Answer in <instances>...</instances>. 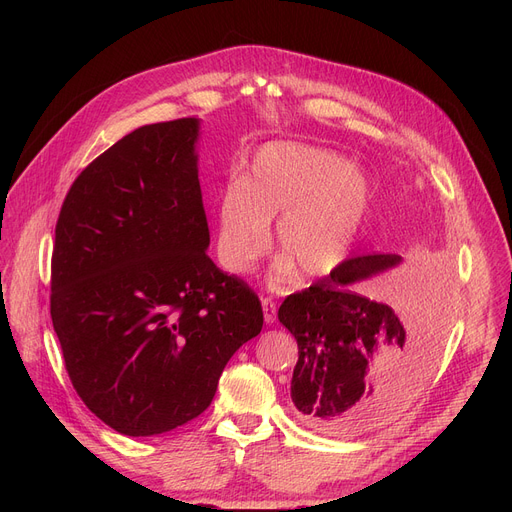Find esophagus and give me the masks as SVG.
<instances>
[{
  "instance_id": "obj_1",
  "label": "esophagus",
  "mask_w": 512,
  "mask_h": 512,
  "mask_svg": "<svg viewBox=\"0 0 512 512\" xmlns=\"http://www.w3.org/2000/svg\"><path fill=\"white\" fill-rule=\"evenodd\" d=\"M261 307H263V319H265V324H274L276 321V303L272 301V299H263L261 301Z\"/></svg>"
}]
</instances>
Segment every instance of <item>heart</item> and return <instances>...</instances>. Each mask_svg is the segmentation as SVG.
Wrapping results in <instances>:
<instances>
[{"instance_id":"obj_1","label":"heart","mask_w":512,"mask_h":512,"mask_svg":"<svg viewBox=\"0 0 512 512\" xmlns=\"http://www.w3.org/2000/svg\"><path fill=\"white\" fill-rule=\"evenodd\" d=\"M371 207L365 174L336 153L276 143L263 147L245 176L218 195L215 253L230 274H247L276 240L286 253L274 280L334 276L353 257Z\"/></svg>"}]
</instances>
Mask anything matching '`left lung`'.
<instances>
[{"label":"left lung","mask_w":512,"mask_h":512,"mask_svg":"<svg viewBox=\"0 0 512 512\" xmlns=\"http://www.w3.org/2000/svg\"><path fill=\"white\" fill-rule=\"evenodd\" d=\"M400 263L394 253L353 257L278 309L299 344L290 398L299 419L319 434L351 436L386 423L419 390L438 353L446 288L405 297L400 311L353 290Z\"/></svg>","instance_id":"1"}]
</instances>
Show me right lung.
Here are the masks:
<instances>
[{
  "mask_svg": "<svg viewBox=\"0 0 512 512\" xmlns=\"http://www.w3.org/2000/svg\"><path fill=\"white\" fill-rule=\"evenodd\" d=\"M201 122L126 134L80 172L51 257V321L85 405L132 438L199 417L263 326L257 294L207 257Z\"/></svg>",
  "mask_w": 512,
  "mask_h": 512,
  "instance_id": "add662e5",
  "label": "right lung"
}]
</instances>
